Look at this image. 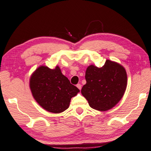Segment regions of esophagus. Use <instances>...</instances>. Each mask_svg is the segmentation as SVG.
Masks as SVG:
<instances>
[{"label":"esophagus","mask_w":151,"mask_h":151,"mask_svg":"<svg viewBox=\"0 0 151 151\" xmlns=\"http://www.w3.org/2000/svg\"><path fill=\"white\" fill-rule=\"evenodd\" d=\"M76 87H77L78 88L81 90V88H82V85L81 84H76Z\"/></svg>","instance_id":"34e87169"}]
</instances>
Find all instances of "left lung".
Wrapping results in <instances>:
<instances>
[{"label": "left lung", "instance_id": "left-lung-1", "mask_svg": "<svg viewBox=\"0 0 151 151\" xmlns=\"http://www.w3.org/2000/svg\"><path fill=\"white\" fill-rule=\"evenodd\" d=\"M86 84L81 93L92 108L107 111L113 108L123 96L127 84V73L122 65L106 60L98 68L91 65L85 74Z\"/></svg>", "mask_w": 151, "mask_h": 151}]
</instances>
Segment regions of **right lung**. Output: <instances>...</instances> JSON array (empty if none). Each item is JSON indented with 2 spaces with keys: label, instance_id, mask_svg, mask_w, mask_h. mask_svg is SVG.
I'll list each match as a JSON object with an SVG mask.
<instances>
[{
  "label": "right lung",
  "instance_id": "add662e5",
  "mask_svg": "<svg viewBox=\"0 0 151 151\" xmlns=\"http://www.w3.org/2000/svg\"><path fill=\"white\" fill-rule=\"evenodd\" d=\"M29 88L38 104L54 114L66 110L71 98L80 92L63 75L59 66L53 69L43 65L38 67L29 78Z\"/></svg>",
  "mask_w": 151,
  "mask_h": 151
}]
</instances>
